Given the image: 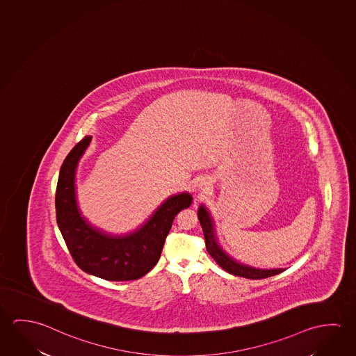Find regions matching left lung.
<instances>
[{"instance_id":"obj_1","label":"left lung","mask_w":356,"mask_h":356,"mask_svg":"<svg viewBox=\"0 0 356 356\" xmlns=\"http://www.w3.org/2000/svg\"><path fill=\"white\" fill-rule=\"evenodd\" d=\"M197 218L200 221V225L203 227L204 238H205V246L209 252L210 256L216 261V264L224 268L225 271L235 275V276L245 277L250 280H261L267 277L275 276L281 272L284 271L283 268H275V270H260L254 268L250 266L243 265L237 261L234 260L225 251L220 248L218 243V238L215 235L214 222L210 218L208 209L202 205L197 210Z\"/></svg>"}]
</instances>
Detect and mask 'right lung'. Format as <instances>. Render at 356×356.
<instances>
[{"mask_svg": "<svg viewBox=\"0 0 356 356\" xmlns=\"http://www.w3.org/2000/svg\"><path fill=\"white\" fill-rule=\"evenodd\" d=\"M91 136L78 142L64 159L56 192L59 230L75 264L86 273L108 281H132L159 262L175 215L192 204L189 193L168 197L135 232L113 236L96 229L80 214L75 197V170Z\"/></svg>", "mask_w": 356, "mask_h": 356, "instance_id": "right-lung-1", "label": "right lung"}]
</instances>
